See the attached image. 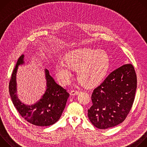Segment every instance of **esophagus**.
I'll return each mask as SVG.
<instances>
[{"label": "esophagus", "mask_w": 147, "mask_h": 147, "mask_svg": "<svg viewBox=\"0 0 147 147\" xmlns=\"http://www.w3.org/2000/svg\"><path fill=\"white\" fill-rule=\"evenodd\" d=\"M79 93H80V92L78 91L73 90V91H71L70 94L71 95H78Z\"/></svg>", "instance_id": "esophagus-1"}]
</instances>
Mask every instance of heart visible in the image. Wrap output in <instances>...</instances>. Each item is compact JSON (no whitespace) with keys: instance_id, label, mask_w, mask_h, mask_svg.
<instances>
[{"instance_id":"obj_1","label":"heart","mask_w":147,"mask_h":147,"mask_svg":"<svg viewBox=\"0 0 147 147\" xmlns=\"http://www.w3.org/2000/svg\"><path fill=\"white\" fill-rule=\"evenodd\" d=\"M65 62L55 65L56 75L63 85L69 84L73 77L72 69L77 70V78L87 87H92L106 77L109 68V57L103 50L80 48L69 51L63 57Z\"/></svg>"}]
</instances>
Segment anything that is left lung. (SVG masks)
Instances as JSON below:
<instances>
[{
	"label": "left lung",
	"instance_id": "obj_1",
	"mask_svg": "<svg viewBox=\"0 0 147 147\" xmlns=\"http://www.w3.org/2000/svg\"><path fill=\"white\" fill-rule=\"evenodd\" d=\"M137 76L131 64L111 73L91 95L92 105L88 110L92 124L99 129L113 127L123 122L134 100Z\"/></svg>",
	"mask_w": 147,
	"mask_h": 147
}]
</instances>
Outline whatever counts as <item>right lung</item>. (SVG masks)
<instances>
[{
    "mask_svg": "<svg viewBox=\"0 0 147 147\" xmlns=\"http://www.w3.org/2000/svg\"><path fill=\"white\" fill-rule=\"evenodd\" d=\"M25 63L24 55L17 60L9 82V92L14 106L24 119L37 126H49L56 123L64 111L69 94L55 81L48 69H45L46 90L40 98L31 105H27L18 98L17 72L19 66Z\"/></svg>",
    "mask_w": 147,
    "mask_h": 147,
    "instance_id": "obj_1",
    "label": "right lung"
}]
</instances>
